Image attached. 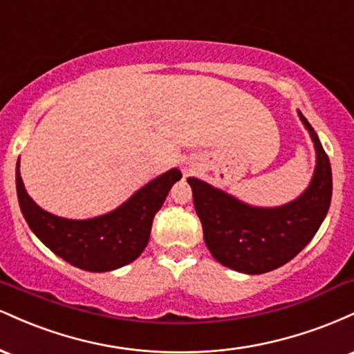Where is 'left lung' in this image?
<instances>
[{"label": "left lung", "instance_id": "1", "mask_svg": "<svg viewBox=\"0 0 354 354\" xmlns=\"http://www.w3.org/2000/svg\"><path fill=\"white\" fill-rule=\"evenodd\" d=\"M316 149V168L301 196L276 208H256L208 183L188 178L209 253L223 266L261 274L286 265L311 241L330 209L333 176L319 138L298 111Z\"/></svg>", "mask_w": 354, "mask_h": 354}]
</instances>
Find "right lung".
<instances>
[{
    "label": "right lung",
    "instance_id": "add662e5",
    "mask_svg": "<svg viewBox=\"0 0 354 354\" xmlns=\"http://www.w3.org/2000/svg\"><path fill=\"white\" fill-rule=\"evenodd\" d=\"M178 180L181 171L173 168L138 189L111 213L91 219H68L48 213L31 200L19 174V161L16 163V191L28 226L53 253L93 273L118 270L143 253L154 214Z\"/></svg>",
    "mask_w": 354,
    "mask_h": 354
}]
</instances>
